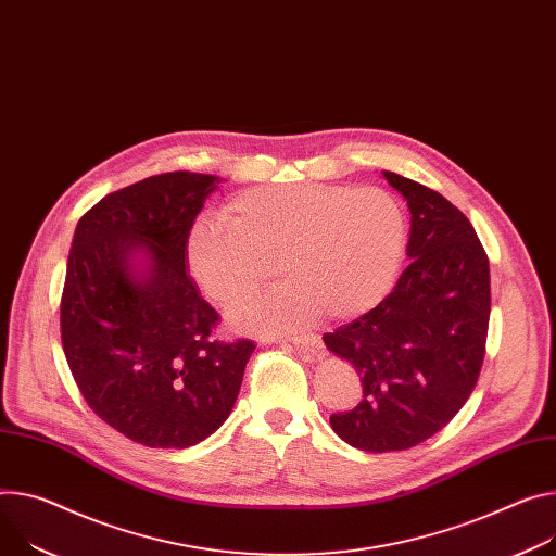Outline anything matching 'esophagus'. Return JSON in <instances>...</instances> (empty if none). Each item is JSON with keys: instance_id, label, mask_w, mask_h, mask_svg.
Segmentation results:
<instances>
[{"instance_id": "obj_1", "label": "esophagus", "mask_w": 556, "mask_h": 556, "mask_svg": "<svg viewBox=\"0 0 556 556\" xmlns=\"http://www.w3.org/2000/svg\"><path fill=\"white\" fill-rule=\"evenodd\" d=\"M290 341L296 348H315V345H319V337L317 334H294V337H290Z\"/></svg>"}]
</instances>
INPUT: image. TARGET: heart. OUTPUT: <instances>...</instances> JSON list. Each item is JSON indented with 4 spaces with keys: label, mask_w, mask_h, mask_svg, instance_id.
I'll list each match as a JSON object with an SVG mask.
<instances>
[{
    "label": "heart",
    "mask_w": 556,
    "mask_h": 556,
    "mask_svg": "<svg viewBox=\"0 0 556 556\" xmlns=\"http://www.w3.org/2000/svg\"><path fill=\"white\" fill-rule=\"evenodd\" d=\"M403 252L406 217L388 190L319 181L243 190L186 237L190 275L224 308L255 294L275 266L286 281L232 313L239 328L268 334L308 328L324 313H368L392 290Z\"/></svg>",
    "instance_id": "obj_1"
}]
</instances>
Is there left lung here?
<instances>
[{
	"instance_id": "obj_1",
	"label": "left lung",
	"mask_w": 556,
	"mask_h": 556,
	"mask_svg": "<svg viewBox=\"0 0 556 556\" xmlns=\"http://www.w3.org/2000/svg\"><path fill=\"white\" fill-rule=\"evenodd\" d=\"M383 177L408 199L413 262L379 306L324 334L364 386L330 426L366 452L408 450L450 424L477 386L490 321V264L470 219L424 184Z\"/></svg>"
}]
</instances>
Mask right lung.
I'll use <instances>...</instances> for the list:
<instances>
[{"label":"right lung","mask_w":556,"mask_h":556,"mask_svg":"<svg viewBox=\"0 0 556 556\" xmlns=\"http://www.w3.org/2000/svg\"><path fill=\"white\" fill-rule=\"evenodd\" d=\"M219 179L162 173L84 213L62 292V345L90 410L148 447H188L230 415L257 343L217 337L219 313L186 270V237ZM135 249L151 257L137 280Z\"/></svg>","instance_id":"right-lung-1"}]
</instances>
